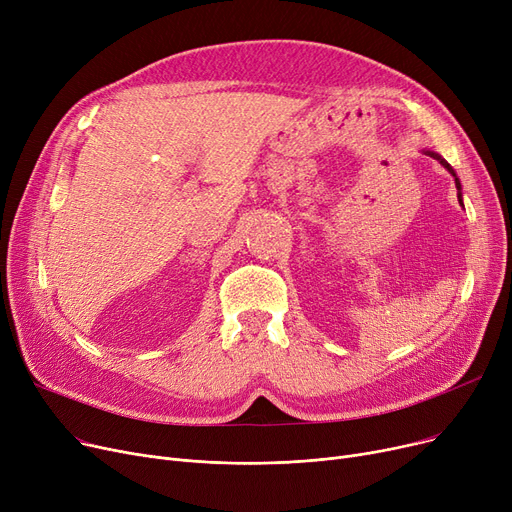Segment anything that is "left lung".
<instances>
[{"label":"left lung","mask_w":512,"mask_h":512,"mask_svg":"<svg viewBox=\"0 0 512 512\" xmlns=\"http://www.w3.org/2000/svg\"><path fill=\"white\" fill-rule=\"evenodd\" d=\"M427 153H429V151H427ZM429 155H432V157H436V159H440V161H442V164H444V168H446V170H448V172H450V174H452V176H454V178H456V174H454V170H452V168H450V166H448V164H446V161H444V159H442V157H440V155H436V153H429ZM456 186H459V191H461V182H459V178H456ZM459 199H461V193H459Z\"/></svg>","instance_id":"left-lung-1"}]
</instances>
